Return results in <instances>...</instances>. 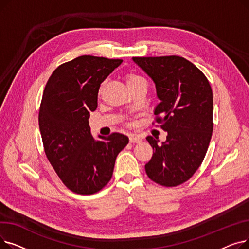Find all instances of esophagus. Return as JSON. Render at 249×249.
I'll return each instance as SVG.
<instances>
[{
    "instance_id": "obj_1",
    "label": "esophagus",
    "mask_w": 249,
    "mask_h": 249,
    "mask_svg": "<svg viewBox=\"0 0 249 249\" xmlns=\"http://www.w3.org/2000/svg\"><path fill=\"white\" fill-rule=\"evenodd\" d=\"M129 141L131 142V143H140L142 140H141V138L140 137H138V136H130L129 137Z\"/></svg>"
}]
</instances>
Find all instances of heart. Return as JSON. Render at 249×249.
I'll list each match as a JSON object with an SVG mask.
<instances>
[{"label": "heart", "mask_w": 249, "mask_h": 249, "mask_svg": "<svg viewBox=\"0 0 249 249\" xmlns=\"http://www.w3.org/2000/svg\"><path fill=\"white\" fill-rule=\"evenodd\" d=\"M126 83L128 85V88L131 89L133 87H136L140 84L145 83V81L143 78L135 73H127L126 74Z\"/></svg>", "instance_id": "b5f03b06"}]
</instances>
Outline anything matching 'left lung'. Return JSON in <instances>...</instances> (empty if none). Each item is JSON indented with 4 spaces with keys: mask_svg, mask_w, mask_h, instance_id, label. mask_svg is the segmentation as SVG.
Returning <instances> with one entry per match:
<instances>
[{
    "mask_svg": "<svg viewBox=\"0 0 249 249\" xmlns=\"http://www.w3.org/2000/svg\"><path fill=\"white\" fill-rule=\"evenodd\" d=\"M153 81L160 103L155 122L167 132L153 148L145 164L148 178L164 187H176L190 179L204 160L213 132V93L205 74L184 57H133Z\"/></svg>",
    "mask_w": 249,
    "mask_h": 249,
    "instance_id": "obj_1",
    "label": "left lung"
}]
</instances>
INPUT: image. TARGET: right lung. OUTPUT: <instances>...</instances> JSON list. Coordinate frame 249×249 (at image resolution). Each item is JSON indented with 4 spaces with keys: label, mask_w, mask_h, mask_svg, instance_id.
<instances>
[{
    "label": "right lung",
    "mask_w": 249,
    "mask_h": 249,
    "mask_svg": "<svg viewBox=\"0 0 249 249\" xmlns=\"http://www.w3.org/2000/svg\"><path fill=\"white\" fill-rule=\"evenodd\" d=\"M122 61L78 56L60 64L45 86L38 117L44 151L64 186L75 194L91 195L106 186L117 155L129 142L120 133L95 140L89 125L101 84Z\"/></svg>",
    "instance_id": "right-lung-1"
}]
</instances>
